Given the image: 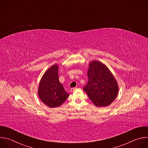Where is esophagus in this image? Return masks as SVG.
<instances>
[{
    "label": "esophagus",
    "instance_id": "1",
    "mask_svg": "<svg viewBox=\"0 0 148 148\" xmlns=\"http://www.w3.org/2000/svg\"><path fill=\"white\" fill-rule=\"evenodd\" d=\"M76 88H77L76 87H75V88H71V90H70V91H71V92H73V91H74V90H75Z\"/></svg>",
    "mask_w": 148,
    "mask_h": 148
}]
</instances>
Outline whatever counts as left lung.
<instances>
[{
    "label": "left lung",
    "mask_w": 148,
    "mask_h": 148,
    "mask_svg": "<svg viewBox=\"0 0 148 148\" xmlns=\"http://www.w3.org/2000/svg\"><path fill=\"white\" fill-rule=\"evenodd\" d=\"M87 75L84 91L96 107L108 106L118 93V83L111 72L103 63L94 60L89 64Z\"/></svg>",
    "instance_id": "8db88e82"
}]
</instances>
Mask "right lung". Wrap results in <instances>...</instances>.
<instances>
[{
	"label": "right lung",
	"instance_id": "add662e5",
	"mask_svg": "<svg viewBox=\"0 0 148 148\" xmlns=\"http://www.w3.org/2000/svg\"><path fill=\"white\" fill-rule=\"evenodd\" d=\"M58 70L57 64L52 66L45 72L39 83L38 97L50 108L60 107L70 95L59 81Z\"/></svg>",
	"mask_w": 148,
	"mask_h": 148
}]
</instances>
